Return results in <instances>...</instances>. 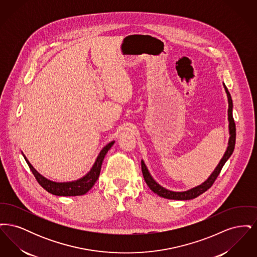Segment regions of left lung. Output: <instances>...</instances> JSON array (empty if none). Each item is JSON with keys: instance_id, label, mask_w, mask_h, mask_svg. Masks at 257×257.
<instances>
[{"instance_id": "1", "label": "left lung", "mask_w": 257, "mask_h": 257, "mask_svg": "<svg viewBox=\"0 0 257 257\" xmlns=\"http://www.w3.org/2000/svg\"><path fill=\"white\" fill-rule=\"evenodd\" d=\"M225 92L227 94V100H228V110H227V114H228V121H229V140H228V147L226 148V151L223 155V157L219 163V165L217 166V168L214 170V171L211 173V175L207 178V180H205L204 182L198 186H196L195 188H192L188 191H184V192H173L165 189L164 187H162L161 185L157 183L153 177L150 175L149 171L147 170V166L145 164V162L142 160V171H143V175L144 178L147 182V186L149 187V189L157 194L158 196H162L164 198H169V199H177V200H189V199H193L196 198L198 196H200L201 194H203L204 192H206L209 188H211V186L215 182V180L217 179L218 175L220 174V171L223 167V165L225 164V162L229 159V157L231 156L235 147V141H236V128H235V122L233 119L232 109L233 103L231 95L227 89V87L223 84Z\"/></svg>"}]
</instances>
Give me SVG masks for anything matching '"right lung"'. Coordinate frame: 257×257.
<instances>
[{"label": "right lung", "mask_w": 257, "mask_h": 257, "mask_svg": "<svg viewBox=\"0 0 257 257\" xmlns=\"http://www.w3.org/2000/svg\"><path fill=\"white\" fill-rule=\"evenodd\" d=\"M113 144H114V141L110 142L106 147H103V149L98 154L97 158L95 160V163L93 164L92 168L90 169V171L86 173L85 176H83L82 178H80L78 180L71 181V182H54V181H51L49 179L45 178L44 176H42L38 171H36V169L31 165V163L25 157L24 154H23V156H24L27 164L29 165V168L34 173L37 182L50 194L55 195V196H83V195L86 194L93 187L95 182L97 181L103 160L105 158L107 152L109 151L110 147H112Z\"/></svg>", "instance_id": "add662e5"}]
</instances>
